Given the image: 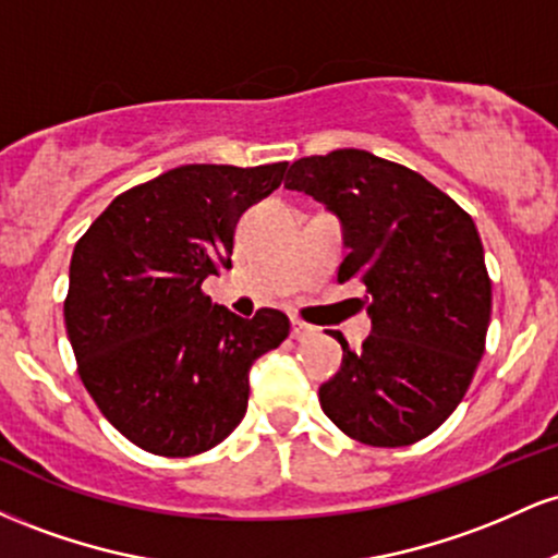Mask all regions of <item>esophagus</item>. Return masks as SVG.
Masks as SVG:
<instances>
[{
    "label": "esophagus",
    "mask_w": 558,
    "mask_h": 558,
    "mask_svg": "<svg viewBox=\"0 0 558 558\" xmlns=\"http://www.w3.org/2000/svg\"><path fill=\"white\" fill-rule=\"evenodd\" d=\"M317 328L315 325H310V323H304V319H291V336L296 338V341H306V338H312V336H317Z\"/></svg>",
    "instance_id": "34e87169"
}]
</instances>
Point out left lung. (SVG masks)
I'll return each instance as SVG.
<instances>
[{"label": "left lung", "instance_id": "1", "mask_svg": "<svg viewBox=\"0 0 558 558\" xmlns=\"http://www.w3.org/2000/svg\"><path fill=\"white\" fill-rule=\"evenodd\" d=\"M286 189L304 191L343 222L354 280L373 336L319 388L338 430L367 446L427 438L459 407L485 351L490 278L472 217L420 172L362 149L291 165Z\"/></svg>", "mask_w": 558, "mask_h": 558}]
</instances>
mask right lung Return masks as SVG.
I'll return each mask as SVG.
<instances>
[{"label": "right lung", "instance_id": "obj_1", "mask_svg": "<svg viewBox=\"0 0 558 558\" xmlns=\"http://www.w3.org/2000/svg\"><path fill=\"white\" fill-rule=\"evenodd\" d=\"M288 162L183 165L133 185L75 243L65 328L99 412L157 457H196L239 427L248 369L278 349L283 312L235 317L202 291L230 270L235 222Z\"/></svg>", "mask_w": 558, "mask_h": 558}]
</instances>
